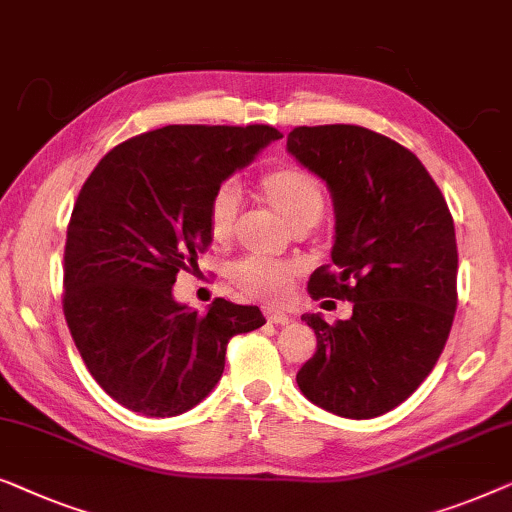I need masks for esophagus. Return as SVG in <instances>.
Returning <instances> with one entry per match:
<instances>
[{"label": "esophagus", "mask_w": 512, "mask_h": 512, "mask_svg": "<svg viewBox=\"0 0 512 512\" xmlns=\"http://www.w3.org/2000/svg\"><path fill=\"white\" fill-rule=\"evenodd\" d=\"M264 318L269 320L271 325H287V322L292 320L285 311H278V308H273V306H264Z\"/></svg>", "instance_id": "34e87169"}]
</instances>
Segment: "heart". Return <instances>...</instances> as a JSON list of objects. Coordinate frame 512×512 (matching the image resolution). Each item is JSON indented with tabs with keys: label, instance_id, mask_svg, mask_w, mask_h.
Wrapping results in <instances>:
<instances>
[{
	"label": "heart",
	"instance_id": "obj_1",
	"mask_svg": "<svg viewBox=\"0 0 512 512\" xmlns=\"http://www.w3.org/2000/svg\"><path fill=\"white\" fill-rule=\"evenodd\" d=\"M259 190L297 232L318 225L327 208V187L322 178L304 167H294V164L266 171L259 178ZM239 211V187L229 181L215 187L206 208L208 232H211L215 243H227L232 239L236 222H239ZM299 273L301 266L290 262V259L246 257L239 264H234L232 280L250 297L283 301L290 294Z\"/></svg>",
	"mask_w": 512,
	"mask_h": 512
}]
</instances>
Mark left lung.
Masks as SVG:
<instances>
[{
    "label": "left lung",
    "mask_w": 512,
    "mask_h": 512,
    "mask_svg": "<svg viewBox=\"0 0 512 512\" xmlns=\"http://www.w3.org/2000/svg\"><path fill=\"white\" fill-rule=\"evenodd\" d=\"M287 150L327 183L336 234L313 299L352 301L350 320L306 313L318 350L297 373L308 401L369 420L397 408L441 357L457 311L455 222L424 164L357 125L294 127Z\"/></svg>",
    "instance_id": "8db88e82"
}]
</instances>
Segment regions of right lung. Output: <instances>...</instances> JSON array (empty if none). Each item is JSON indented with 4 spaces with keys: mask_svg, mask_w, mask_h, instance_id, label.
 Masks as SVG:
<instances>
[{
    "mask_svg": "<svg viewBox=\"0 0 512 512\" xmlns=\"http://www.w3.org/2000/svg\"><path fill=\"white\" fill-rule=\"evenodd\" d=\"M280 136L269 125H167L115 146L78 192L64 318L92 378L134 413L197 406L225 371L229 338L266 322L257 306L227 299L201 315L178 304L174 283L211 246L215 187Z\"/></svg>",
    "mask_w": 512,
    "mask_h": 512,
    "instance_id": "obj_1",
    "label": "right lung"
}]
</instances>
